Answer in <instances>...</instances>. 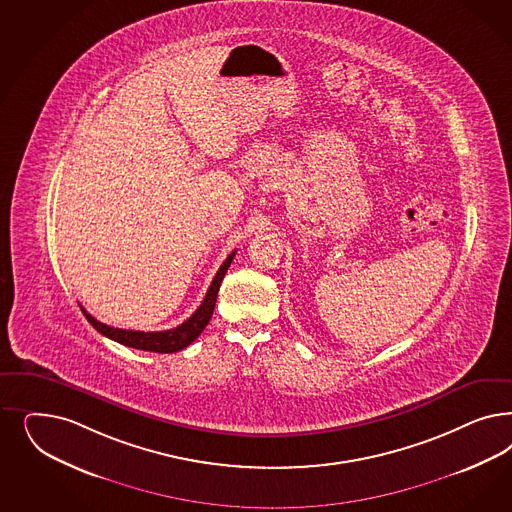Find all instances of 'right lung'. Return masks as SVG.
<instances>
[{"instance_id":"1","label":"right lung","mask_w":512,"mask_h":512,"mask_svg":"<svg viewBox=\"0 0 512 512\" xmlns=\"http://www.w3.org/2000/svg\"><path fill=\"white\" fill-rule=\"evenodd\" d=\"M235 256V250L231 252L230 256L226 258V262L220 265V269L216 271L215 279L211 282L205 299L201 301L196 313L192 314L188 320H184L181 326L173 328V330L165 331H133V330H120V328H113L107 324H101L90 313L84 311L81 305L86 320L96 328V330L113 339L116 343L124 345V347L137 348V350H149V352H158V354H171V352H179L182 348L188 347L192 341H196L199 333L205 330V326L209 324L213 311H215L216 296L220 290V282L224 279L228 267H230L231 260Z\"/></svg>"}]
</instances>
